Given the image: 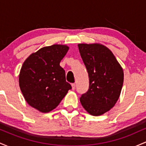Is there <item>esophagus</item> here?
Wrapping results in <instances>:
<instances>
[{"label": "esophagus", "mask_w": 146, "mask_h": 146, "mask_svg": "<svg viewBox=\"0 0 146 146\" xmlns=\"http://www.w3.org/2000/svg\"><path fill=\"white\" fill-rule=\"evenodd\" d=\"M71 86H72V90H75V84H72Z\"/></svg>", "instance_id": "34e87169"}]
</instances>
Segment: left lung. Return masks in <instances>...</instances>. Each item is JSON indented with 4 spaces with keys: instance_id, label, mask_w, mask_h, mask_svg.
Segmentation results:
<instances>
[{
    "instance_id": "1",
    "label": "left lung",
    "mask_w": 146,
    "mask_h": 146,
    "mask_svg": "<svg viewBox=\"0 0 146 146\" xmlns=\"http://www.w3.org/2000/svg\"><path fill=\"white\" fill-rule=\"evenodd\" d=\"M78 48L89 78V88L82 95L80 102L90 115H103L119 98L123 83V68L104 45L78 44Z\"/></svg>"
}]
</instances>
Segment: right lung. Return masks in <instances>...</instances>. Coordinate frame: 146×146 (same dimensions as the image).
<instances>
[{
    "instance_id": "right-lung-1",
    "label": "right lung",
    "mask_w": 146,
    "mask_h": 146,
    "mask_svg": "<svg viewBox=\"0 0 146 146\" xmlns=\"http://www.w3.org/2000/svg\"><path fill=\"white\" fill-rule=\"evenodd\" d=\"M69 47L53 44L31 53L19 74V86L28 104L41 113L56 108L71 88L60 63Z\"/></svg>"
}]
</instances>
